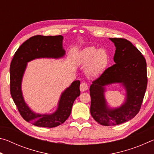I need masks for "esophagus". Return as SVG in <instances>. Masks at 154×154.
<instances>
[{
    "label": "esophagus",
    "mask_w": 154,
    "mask_h": 154,
    "mask_svg": "<svg viewBox=\"0 0 154 154\" xmlns=\"http://www.w3.org/2000/svg\"><path fill=\"white\" fill-rule=\"evenodd\" d=\"M88 89V85L86 83L82 82L80 85V90L81 92H85Z\"/></svg>",
    "instance_id": "1"
}]
</instances>
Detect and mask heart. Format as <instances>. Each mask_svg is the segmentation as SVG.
<instances>
[{
	"label": "heart",
	"instance_id": "b5f03b06",
	"mask_svg": "<svg viewBox=\"0 0 154 154\" xmlns=\"http://www.w3.org/2000/svg\"><path fill=\"white\" fill-rule=\"evenodd\" d=\"M77 60L82 65H87L86 72L91 77H97L105 71L109 62V56L105 50L98 49L95 47H88L79 52Z\"/></svg>",
	"mask_w": 154,
	"mask_h": 154
}]
</instances>
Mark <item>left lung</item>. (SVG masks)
I'll return each mask as SVG.
<instances>
[{
  "label": "left lung",
  "mask_w": 154,
  "mask_h": 154,
  "mask_svg": "<svg viewBox=\"0 0 154 154\" xmlns=\"http://www.w3.org/2000/svg\"><path fill=\"white\" fill-rule=\"evenodd\" d=\"M116 46L115 64L106 69L90 85V113L103 126H116L130 120L139 113L147 85V64L136 47L125 38H109ZM119 82L127 91L125 102L110 109L103 93L106 85Z\"/></svg>",
  "instance_id": "obj_1"
}]
</instances>
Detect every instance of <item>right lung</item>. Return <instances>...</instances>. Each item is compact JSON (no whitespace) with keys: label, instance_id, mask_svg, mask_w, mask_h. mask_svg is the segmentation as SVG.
Returning <instances> with one entry per match:
<instances>
[{"label":"right lung","instance_id":"add662e5","mask_svg":"<svg viewBox=\"0 0 154 154\" xmlns=\"http://www.w3.org/2000/svg\"><path fill=\"white\" fill-rule=\"evenodd\" d=\"M63 36L36 35L23 43L14 54L10 65V92L23 118L39 127L54 128L63 124L71 113L74 101L80 95L79 80L75 81L62 93L58 109L51 114L33 112L25 103L22 81L27 62L36 58H60L65 55L62 48Z\"/></svg>","mask_w":154,"mask_h":154}]
</instances>
